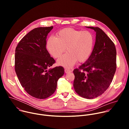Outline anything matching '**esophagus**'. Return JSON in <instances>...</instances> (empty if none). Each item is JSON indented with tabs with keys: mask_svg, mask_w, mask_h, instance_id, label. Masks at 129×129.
<instances>
[{
	"mask_svg": "<svg viewBox=\"0 0 129 129\" xmlns=\"http://www.w3.org/2000/svg\"><path fill=\"white\" fill-rule=\"evenodd\" d=\"M72 71L70 70V69H65V72L66 73H70Z\"/></svg>",
	"mask_w": 129,
	"mask_h": 129,
	"instance_id": "esophagus-1",
	"label": "esophagus"
}]
</instances>
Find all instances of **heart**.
<instances>
[{
    "label": "heart",
    "instance_id": "obj_1",
    "mask_svg": "<svg viewBox=\"0 0 129 129\" xmlns=\"http://www.w3.org/2000/svg\"><path fill=\"white\" fill-rule=\"evenodd\" d=\"M94 45L93 35L88 30L81 31L73 28H65L60 31L57 37H50L47 41L46 47L57 61L58 65L71 68L76 63L86 61L90 57Z\"/></svg>",
    "mask_w": 129,
    "mask_h": 129
}]
</instances>
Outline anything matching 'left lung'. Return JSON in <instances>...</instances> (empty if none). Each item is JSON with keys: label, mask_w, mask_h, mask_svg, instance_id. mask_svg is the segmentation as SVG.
<instances>
[{"label": "left lung", "mask_w": 129, "mask_h": 129, "mask_svg": "<svg viewBox=\"0 0 129 129\" xmlns=\"http://www.w3.org/2000/svg\"><path fill=\"white\" fill-rule=\"evenodd\" d=\"M86 27L96 32L95 42L90 57L73 71V87L80 96L92 99L102 95L111 84L116 69V50L102 29Z\"/></svg>", "instance_id": "left-lung-1"}]
</instances>
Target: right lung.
Wrapping results in <instances>:
<instances>
[{"instance_id":"add662e5","label":"right lung","mask_w":129,"mask_h":129,"mask_svg":"<svg viewBox=\"0 0 129 129\" xmlns=\"http://www.w3.org/2000/svg\"><path fill=\"white\" fill-rule=\"evenodd\" d=\"M53 28H36L18 44L15 56V69L17 77L25 91L31 96L45 99L56 91L58 80L64 73L61 66L47 69L55 60L46 48V38Z\"/></svg>"}]
</instances>
